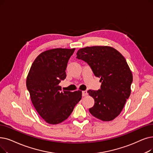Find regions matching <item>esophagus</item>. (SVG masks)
<instances>
[{
  "instance_id": "34e87169",
  "label": "esophagus",
  "mask_w": 153,
  "mask_h": 153,
  "mask_svg": "<svg viewBox=\"0 0 153 153\" xmlns=\"http://www.w3.org/2000/svg\"><path fill=\"white\" fill-rule=\"evenodd\" d=\"M82 96H85L88 95V92H87V91H82Z\"/></svg>"
}]
</instances>
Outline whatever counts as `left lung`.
Segmentation results:
<instances>
[{"label": "left lung", "instance_id": "obj_1", "mask_svg": "<svg viewBox=\"0 0 153 153\" xmlns=\"http://www.w3.org/2000/svg\"><path fill=\"white\" fill-rule=\"evenodd\" d=\"M76 55L77 59L88 63L102 82L100 89L88 91L94 99L90 113L103 121L113 120L131 94L132 74L125 58L109 46L86 47L79 49Z\"/></svg>", "mask_w": 153, "mask_h": 153}]
</instances>
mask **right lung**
<instances>
[{
    "label": "right lung",
    "instance_id": "right-lung-1",
    "mask_svg": "<svg viewBox=\"0 0 153 153\" xmlns=\"http://www.w3.org/2000/svg\"><path fill=\"white\" fill-rule=\"evenodd\" d=\"M75 49L57 48L40 54L32 63L26 80L32 102L39 114L51 124H59L71 115L82 98V91H62L61 81Z\"/></svg>",
    "mask_w": 153,
    "mask_h": 153
}]
</instances>
